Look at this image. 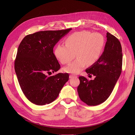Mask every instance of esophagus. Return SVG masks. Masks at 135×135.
<instances>
[{"instance_id": "esophagus-1", "label": "esophagus", "mask_w": 135, "mask_h": 135, "mask_svg": "<svg viewBox=\"0 0 135 135\" xmlns=\"http://www.w3.org/2000/svg\"><path fill=\"white\" fill-rule=\"evenodd\" d=\"M76 76L75 75H73V74H70V75H69V78H74V77H76Z\"/></svg>"}]
</instances>
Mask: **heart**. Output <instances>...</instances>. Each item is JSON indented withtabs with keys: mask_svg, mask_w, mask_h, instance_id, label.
I'll use <instances>...</instances> for the list:
<instances>
[{
	"mask_svg": "<svg viewBox=\"0 0 135 135\" xmlns=\"http://www.w3.org/2000/svg\"><path fill=\"white\" fill-rule=\"evenodd\" d=\"M106 40L99 32L83 30L75 32L65 39L66 45L59 44L54 54L61 64H66L76 56L77 58L64 68L65 72L78 74L87 65H92L99 60L104 51Z\"/></svg>",
	"mask_w": 135,
	"mask_h": 135,
	"instance_id": "obj_1",
	"label": "heart"
}]
</instances>
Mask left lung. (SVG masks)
<instances>
[{
    "label": "left lung",
    "mask_w": 135,
    "mask_h": 135,
    "mask_svg": "<svg viewBox=\"0 0 135 135\" xmlns=\"http://www.w3.org/2000/svg\"><path fill=\"white\" fill-rule=\"evenodd\" d=\"M107 38L100 58L85 70L89 76H95V79L88 80L83 76L79 77L78 93L80 100L89 106L99 105L108 99L122 72L123 55L120 43L108 32Z\"/></svg>",
    "instance_id": "1"
}]
</instances>
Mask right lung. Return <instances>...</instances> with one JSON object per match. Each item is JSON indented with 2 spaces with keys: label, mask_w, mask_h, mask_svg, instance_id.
Instances as JSON below:
<instances>
[{
  "label": "right lung",
  "mask_w": 135,
  "mask_h": 135,
  "mask_svg": "<svg viewBox=\"0 0 135 135\" xmlns=\"http://www.w3.org/2000/svg\"><path fill=\"white\" fill-rule=\"evenodd\" d=\"M71 29L38 31L26 35L20 43L15 70L23 94L32 103H51L68 81V73L50 76L47 74L60 69L54 47Z\"/></svg>",
  "instance_id": "add662e5"
}]
</instances>
